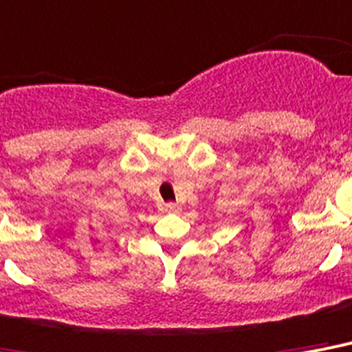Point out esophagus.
<instances>
[{
	"label": "esophagus",
	"instance_id": "1",
	"mask_svg": "<svg viewBox=\"0 0 352 352\" xmlns=\"http://www.w3.org/2000/svg\"><path fill=\"white\" fill-rule=\"evenodd\" d=\"M179 209H182V207H179L178 204H173V201H170V204H165V211H167V213H178Z\"/></svg>",
	"mask_w": 352,
	"mask_h": 352
}]
</instances>
